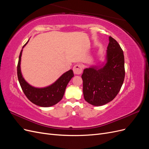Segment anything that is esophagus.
Wrapping results in <instances>:
<instances>
[{
	"mask_svg": "<svg viewBox=\"0 0 149 149\" xmlns=\"http://www.w3.org/2000/svg\"><path fill=\"white\" fill-rule=\"evenodd\" d=\"M74 73L76 74H80L82 73L83 71V67L79 64H76L73 66V68Z\"/></svg>",
	"mask_w": 149,
	"mask_h": 149,
	"instance_id": "1",
	"label": "esophagus"
}]
</instances>
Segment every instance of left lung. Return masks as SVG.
<instances>
[{
    "instance_id": "left-lung-1",
    "label": "left lung",
    "mask_w": 149,
    "mask_h": 149,
    "mask_svg": "<svg viewBox=\"0 0 149 149\" xmlns=\"http://www.w3.org/2000/svg\"><path fill=\"white\" fill-rule=\"evenodd\" d=\"M81 77L86 101L100 106L114 100L125 77L124 53L115 39L109 37L106 65L101 69H84Z\"/></svg>"
}]
</instances>
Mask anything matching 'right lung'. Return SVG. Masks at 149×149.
Returning a JSON list of instances; mask_svg holds the SVG:
<instances>
[{"label":"right lung","mask_w":149,"mask_h":149,"mask_svg":"<svg viewBox=\"0 0 149 149\" xmlns=\"http://www.w3.org/2000/svg\"><path fill=\"white\" fill-rule=\"evenodd\" d=\"M26 44L24 45L23 48ZM22 52V49L20 52L18 61L17 76L25 95L31 102L39 106L49 107L56 104L62 100L67 84L74 76L73 70H70L66 72L55 83L49 86L44 88H34L26 83L22 77L20 71Z\"/></svg>","instance_id":"right-lung-1"}]
</instances>
